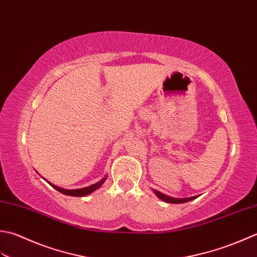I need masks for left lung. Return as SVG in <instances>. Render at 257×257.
I'll list each match as a JSON object with an SVG mask.
<instances>
[{"label":"left lung","instance_id":"obj_1","mask_svg":"<svg viewBox=\"0 0 257 257\" xmlns=\"http://www.w3.org/2000/svg\"><path fill=\"white\" fill-rule=\"evenodd\" d=\"M155 195L158 196L159 198H161L162 201H164L166 203H173V204H181V203H186V202H190L192 200H194L197 196H192V197H186V198H174V197H171V196H167L163 193H161L159 191L154 190Z\"/></svg>","mask_w":257,"mask_h":257}]
</instances>
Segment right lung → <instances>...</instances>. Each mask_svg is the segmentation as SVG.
<instances>
[{"mask_svg": "<svg viewBox=\"0 0 257 257\" xmlns=\"http://www.w3.org/2000/svg\"><path fill=\"white\" fill-rule=\"evenodd\" d=\"M106 180V176H104L103 179L95 183V184L93 185H90L87 187H83V188H77V190H65V188H62V187H59V186H55L52 184V183H50L51 186H53L56 191H59L60 193H62V194H65V195H70V196H85V195H88L91 194V193H93L94 191H96L97 188L101 187L103 185V183L105 182Z\"/></svg>", "mask_w": 257, "mask_h": 257, "instance_id": "1", "label": "right lung"}]
</instances>
